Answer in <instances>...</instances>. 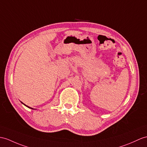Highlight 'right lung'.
<instances>
[{
  "instance_id": "1",
  "label": "right lung",
  "mask_w": 147,
  "mask_h": 147,
  "mask_svg": "<svg viewBox=\"0 0 147 147\" xmlns=\"http://www.w3.org/2000/svg\"><path fill=\"white\" fill-rule=\"evenodd\" d=\"M21 102V103H22V104H24V105H25V106H26V107H28V108H29V109H32V110H35V109H32V108H31V107H28V106H27V105H26V104H24V103H22V102Z\"/></svg>"
}]
</instances>
